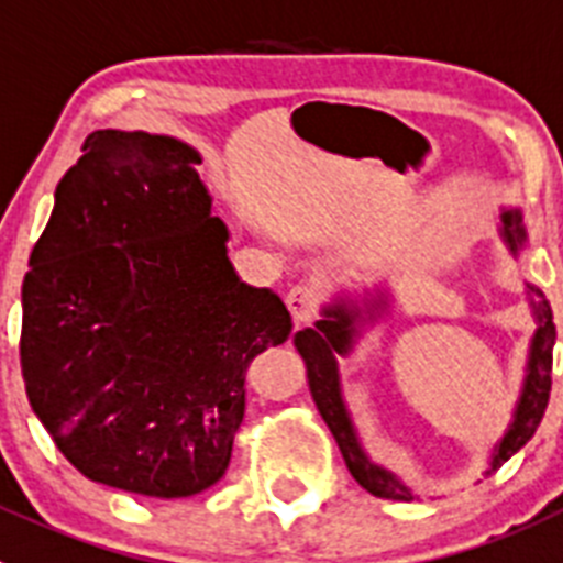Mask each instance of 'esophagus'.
Returning <instances> with one entry per match:
<instances>
[{"label": "esophagus", "mask_w": 563, "mask_h": 563, "mask_svg": "<svg viewBox=\"0 0 563 563\" xmlns=\"http://www.w3.org/2000/svg\"><path fill=\"white\" fill-rule=\"evenodd\" d=\"M286 306L291 311L294 325H302V322L313 319L319 306L317 286H311V283H297V286H291L286 294Z\"/></svg>", "instance_id": "34e87169"}]
</instances>
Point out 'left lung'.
<instances>
[{"instance_id":"8db88e82","label":"left lung","mask_w":563,"mask_h":563,"mask_svg":"<svg viewBox=\"0 0 563 563\" xmlns=\"http://www.w3.org/2000/svg\"><path fill=\"white\" fill-rule=\"evenodd\" d=\"M503 227L505 246L510 255H519L528 235H525V224H521L519 210H503L499 216ZM530 308L536 317V333L530 339V353H528V373H525V384H521L519 401H516L514 420L494 445L490 454V465L485 474L496 471L503 463H508L521 445L528 443L539 429L541 418H544L547 401H550V387H553V344H555V325H553V311L550 302L541 294V288L530 286ZM389 306L387 291L378 288L376 294H367L362 302L351 300V297H336L331 306L322 308V319L313 322V328H302L294 333V347L306 362L308 373V387H311V398L317 404L319 415L331 429L333 440H336L339 452H342L344 465L353 474L364 490L382 499H398V503H412L415 494L407 483L395 477L393 471L384 465L373 463L367 452L362 449L356 427H353L347 404L342 398V382H339V356H347L353 351V342L358 336V325L364 322H376Z\"/></svg>"}]
</instances>
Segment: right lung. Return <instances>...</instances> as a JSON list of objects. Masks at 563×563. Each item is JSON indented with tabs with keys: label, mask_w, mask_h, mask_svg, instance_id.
Masks as SVG:
<instances>
[{
	"label": "right lung",
	"mask_w": 563,
	"mask_h": 563,
	"mask_svg": "<svg viewBox=\"0 0 563 563\" xmlns=\"http://www.w3.org/2000/svg\"><path fill=\"white\" fill-rule=\"evenodd\" d=\"M196 165L174 136H86L22 286L33 412L84 477L156 499L224 477L246 367L291 333L280 297L232 269Z\"/></svg>",
	"instance_id": "1"
}]
</instances>
